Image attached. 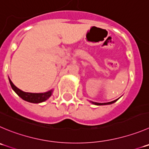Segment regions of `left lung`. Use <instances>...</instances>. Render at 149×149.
I'll list each match as a JSON object with an SVG mask.
<instances>
[{
  "label": "left lung",
  "mask_w": 149,
  "mask_h": 149,
  "mask_svg": "<svg viewBox=\"0 0 149 149\" xmlns=\"http://www.w3.org/2000/svg\"><path fill=\"white\" fill-rule=\"evenodd\" d=\"M117 101V100H114V101L113 102H107V103H98V102H92L93 104H97V105H104V104H113V103H114L115 102Z\"/></svg>",
  "instance_id": "left-lung-1"
}]
</instances>
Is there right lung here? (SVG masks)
I'll return each instance as SVG.
<instances>
[{"mask_svg": "<svg viewBox=\"0 0 149 149\" xmlns=\"http://www.w3.org/2000/svg\"><path fill=\"white\" fill-rule=\"evenodd\" d=\"M9 79V78H8ZM9 83L11 86H12V89L15 91V93L19 96V97L22 99V100H25L27 102H29L31 103H40L44 101H46L51 95H52V91L50 90L45 93H28V92H24L17 88L15 85L13 84L11 80L9 79Z\"/></svg>", "mask_w": 149, "mask_h": 149, "instance_id": "right-lung-1", "label": "right lung"}]
</instances>
